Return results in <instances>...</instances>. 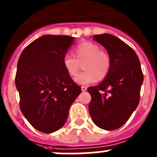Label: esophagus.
Segmentation results:
<instances>
[{"label": "esophagus", "mask_w": 157, "mask_h": 157, "mask_svg": "<svg viewBox=\"0 0 157 157\" xmlns=\"http://www.w3.org/2000/svg\"><path fill=\"white\" fill-rule=\"evenodd\" d=\"M87 87H86V86H82L81 87V90H82V91H86V90H87Z\"/></svg>", "instance_id": "obj_1"}]
</instances>
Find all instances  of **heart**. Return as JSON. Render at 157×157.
Returning <instances> with one entry per match:
<instances>
[{"label":"heart","mask_w":157,"mask_h":157,"mask_svg":"<svg viewBox=\"0 0 157 157\" xmlns=\"http://www.w3.org/2000/svg\"><path fill=\"white\" fill-rule=\"evenodd\" d=\"M76 57L70 53L64 54L63 65L70 77H75L78 74L80 63L84 72L79 74L75 81L81 85H87L98 80L99 77L104 79L111 70V58L107 52L101 50L99 45L91 42H83L74 49Z\"/></svg>","instance_id":"heart-1"}]
</instances>
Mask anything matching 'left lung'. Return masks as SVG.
Returning a JSON list of instances; mask_svg holds the SVG:
<instances>
[{"mask_svg":"<svg viewBox=\"0 0 157 157\" xmlns=\"http://www.w3.org/2000/svg\"><path fill=\"white\" fill-rule=\"evenodd\" d=\"M111 58V70L99 85L89 87V113L97 126L115 130L128 120L140 102L143 74L140 59L125 42L110 34L95 35Z\"/></svg>","mask_w":157,"mask_h":157,"instance_id":"1","label":"left lung"}]
</instances>
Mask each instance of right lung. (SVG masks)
<instances>
[{
  "mask_svg": "<svg viewBox=\"0 0 157 157\" xmlns=\"http://www.w3.org/2000/svg\"><path fill=\"white\" fill-rule=\"evenodd\" d=\"M74 37L46 35L25 48L17 61L15 85L20 109L32 126L44 133L62 128L69 109L81 92L64 69L63 57Z\"/></svg>",
  "mask_w": 157,
  "mask_h": 157,
  "instance_id": "1",
  "label": "right lung"
}]
</instances>
